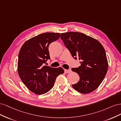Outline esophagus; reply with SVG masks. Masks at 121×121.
<instances>
[{"mask_svg":"<svg viewBox=\"0 0 121 121\" xmlns=\"http://www.w3.org/2000/svg\"><path fill=\"white\" fill-rule=\"evenodd\" d=\"M65 73H71L72 72V71L71 69H65Z\"/></svg>","mask_w":121,"mask_h":121,"instance_id":"34e87169","label":"esophagus"}]
</instances>
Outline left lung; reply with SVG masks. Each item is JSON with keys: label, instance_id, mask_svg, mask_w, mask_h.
<instances>
[{"label": "left lung", "instance_id": "8db88e82", "mask_svg": "<svg viewBox=\"0 0 121 121\" xmlns=\"http://www.w3.org/2000/svg\"><path fill=\"white\" fill-rule=\"evenodd\" d=\"M60 38L72 56L81 60V65L72 68L80 80L72 85L78 92L87 94L97 89L103 81L108 69V62L103 46L97 40L80 32L60 34Z\"/></svg>", "mask_w": 121, "mask_h": 121}]
</instances>
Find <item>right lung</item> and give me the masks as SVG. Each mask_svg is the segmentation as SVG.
Masks as SVG:
<instances>
[{
  "instance_id": "1",
  "label": "right lung",
  "mask_w": 121,
  "mask_h": 121,
  "mask_svg": "<svg viewBox=\"0 0 121 121\" xmlns=\"http://www.w3.org/2000/svg\"><path fill=\"white\" fill-rule=\"evenodd\" d=\"M58 33H44L26 41L21 47L17 72L22 81L32 92L41 95L53 87L57 77L64 73L61 67L43 65L50 59L48 47L60 38Z\"/></svg>"
}]
</instances>
